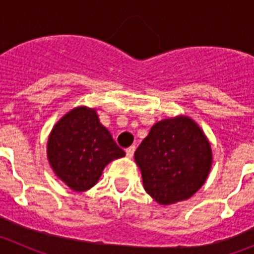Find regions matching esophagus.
I'll return each instance as SVG.
<instances>
[{"label": "esophagus", "instance_id": "obj_1", "mask_svg": "<svg viewBox=\"0 0 254 254\" xmlns=\"http://www.w3.org/2000/svg\"><path fill=\"white\" fill-rule=\"evenodd\" d=\"M134 150H136V146H129L126 149V155L128 156V158H132L134 154Z\"/></svg>", "mask_w": 254, "mask_h": 254}]
</instances>
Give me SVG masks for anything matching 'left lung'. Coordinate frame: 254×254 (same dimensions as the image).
I'll use <instances>...</instances> for the list:
<instances>
[{
    "label": "left lung",
    "instance_id": "1",
    "mask_svg": "<svg viewBox=\"0 0 254 254\" xmlns=\"http://www.w3.org/2000/svg\"><path fill=\"white\" fill-rule=\"evenodd\" d=\"M143 187L161 205L193 196L202 187L212 163L206 136L188 117L155 123L134 152Z\"/></svg>",
    "mask_w": 254,
    "mask_h": 254
}]
</instances>
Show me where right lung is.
I'll list each match as a JSON object with an SVG mask.
<instances>
[{
  "label": "right lung",
  "mask_w": 254,
  "mask_h": 254,
  "mask_svg": "<svg viewBox=\"0 0 254 254\" xmlns=\"http://www.w3.org/2000/svg\"><path fill=\"white\" fill-rule=\"evenodd\" d=\"M125 151L99 122L94 109L78 107L61 118L48 140V160L58 178L82 192L95 185L103 169Z\"/></svg>",
  "instance_id": "obj_1"
}]
</instances>
